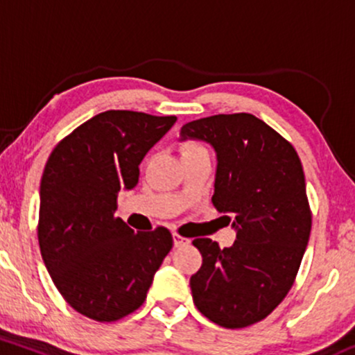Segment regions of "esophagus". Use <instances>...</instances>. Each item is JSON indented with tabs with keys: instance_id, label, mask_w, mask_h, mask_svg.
Segmentation results:
<instances>
[{
	"instance_id": "obj_1",
	"label": "esophagus",
	"mask_w": 355,
	"mask_h": 355,
	"mask_svg": "<svg viewBox=\"0 0 355 355\" xmlns=\"http://www.w3.org/2000/svg\"><path fill=\"white\" fill-rule=\"evenodd\" d=\"M190 243V240L189 239H185V237H182V235H178V234H173V245L175 247H185V245H189Z\"/></svg>"
}]
</instances>
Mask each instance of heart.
I'll use <instances>...</instances> for the list:
<instances>
[{
  "instance_id": "b5f03b06",
  "label": "heart",
  "mask_w": 355,
  "mask_h": 355,
  "mask_svg": "<svg viewBox=\"0 0 355 355\" xmlns=\"http://www.w3.org/2000/svg\"><path fill=\"white\" fill-rule=\"evenodd\" d=\"M200 150H205L203 146H200L198 144H185L183 145V153H195V152H200Z\"/></svg>"
}]
</instances>
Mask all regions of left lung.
<instances>
[{"instance_id": "8db88e82", "label": "left lung", "mask_w": 355, "mask_h": 355, "mask_svg": "<svg viewBox=\"0 0 355 355\" xmlns=\"http://www.w3.org/2000/svg\"><path fill=\"white\" fill-rule=\"evenodd\" d=\"M200 140L217 153L211 203L237 232L220 248L195 239L202 267L190 277L207 319L240 329L266 319L294 284L311 237L312 215L294 146L250 113L214 115L183 125L180 141Z\"/></svg>"}]
</instances>
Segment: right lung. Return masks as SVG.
Wrapping results in <instances>:
<instances>
[{
  "instance_id": "obj_1",
  "label": "right lung",
  "mask_w": 355,
  "mask_h": 355,
  "mask_svg": "<svg viewBox=\"0 0 355 355\" xmlns=\"http://www.w3.org/2000/svg\"><path fill=\"white\" fill-rule=\"evenodd\" d=\"M177 116L108 110L55 146L40 185L38 242L63 299L93 320L113 322L144 304L173 245L165 227L133 232L116 197L138 183V165Z\"/></svg>"
}]
</instances>
